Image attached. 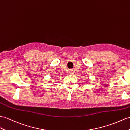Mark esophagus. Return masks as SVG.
I'll return each mask as SVG.
<instances>
[{
    "label": "esophagus",
    "instance_id": "esophagus-1",
    "mask_svg": "<svg viewBox=\"0 0 130 130\" xmlns=\"http://www.w3.org/2000/svg\"><path fill=\"white\" fill-rule=\"evenodd\" d=\"M73 72H72V71H69V74H73Z\"/></svg>",
    "mask_w": 130,
    "mask_h": 130
}]
</instances>
